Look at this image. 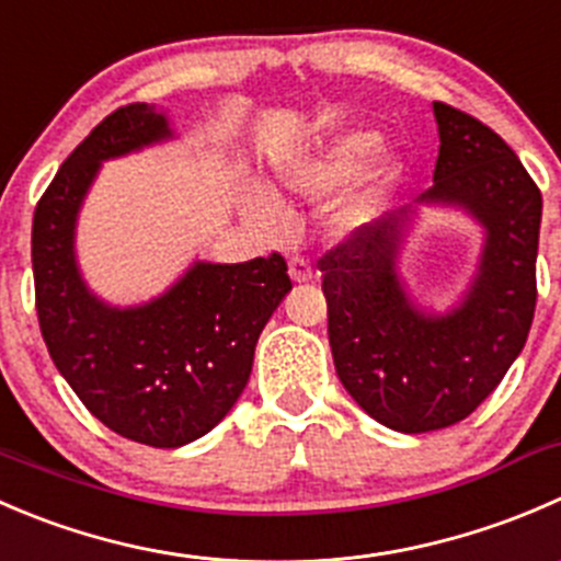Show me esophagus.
<instances>
[{
    "label": "esophagus",
    "mask_w": 561,
    "mask_h": 561,
    "mask_svg": "<svg viewBox=\"0 0 561 561\" xmlns=\"http://www.w3.org/2000/svg\"><path fill=\"white\" fill-rule=\"evenodd\" d=\"M288 275H291L294 283H308V280H313V267H310L305 259L294 256L291 262H288Z\"/></svg>",
    "instance_id": "obj_1"
}]
</instances>
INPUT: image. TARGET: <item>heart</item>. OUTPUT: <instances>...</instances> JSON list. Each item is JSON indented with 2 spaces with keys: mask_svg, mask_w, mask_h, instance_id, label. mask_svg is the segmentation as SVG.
Returning <instances> with one entry per match:
<instances>
[{
  "mask_svg": "<svg viewBox=\"0 0 561 561\" xmlns=\"http://www.w3.org/2000/svg\"><path fill=\"white\" fill-rule=\"evenodd\" d=\"M379 147V133L363 130V127H354V130H343L337 136H332L324 147L319 149L310 158L299 160L291 169H286L280 174V187L283 191L294 193L299 198H313L327 196V193L337 191L343 182L352 180L359 169L365 165V160L376 152ZM407 158H403L398 149H385L374 158V163L365 169L363 180L357 182L352 193L343 198V204L337 207L332 224L341 231H352L357 226L368 224L374 215H379L381 209L390 204V198L396 196L398 187L407 180ZM248 215H251L256 224L262 226H275L278 224V207L270 196L253 191L245 198Z\"/></svg>",
  "mask_w": 561,
  "mask_h": 561,
  "instance_id": "obj_1",
  "label": "heart"
}]
</instances>
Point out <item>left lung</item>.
Wrapping results in <instances>:
<instances>
[{
    "label": "left lung",
    "instance_id": "obj_1",
    "mask_svg": "<svg viewBox=\"0 0 561 561\" xmlns=\"http://www.w3.org/2000/svg\"><path fill=\"white\" fill-rule=\"evenodd\" d=\"M439 158L420 207L458 209L482 231L477 270L447 310L401 275L417 209L365 224L321 259L327 332L341 385L376 423L428 434L469 417L524 348L535 316L542 196L482 122L434 103Z\"/></svg>",
    "mask_w": 561,
    "mask_h": 561
}]
</instances>
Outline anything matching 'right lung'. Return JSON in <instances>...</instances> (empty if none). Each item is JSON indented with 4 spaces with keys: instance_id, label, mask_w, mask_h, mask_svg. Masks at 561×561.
Listing matches in <instances>:
<instances>
[{
    "instance_id": "right-lung-1",
    "label": "right lung",
    "mask_w": 561,
    "mask_h": 561,
    "mask_svg": "<svg viewBox=\"0 0 561 561\" xmlns=\"http://www.w3.org/2000/svg\"><path fill=\"white\" fill-rule=\"evenodd\" d=\"M174 138L165 111L122 105L65 160L32 220L37 319L54 365L105 428L165 450L231 412L259 335L291 291L278 253L242 264L196 259L163 294L127 308L92 291L76 226L100 165Z\"/></svg>"
}]
</instances>
